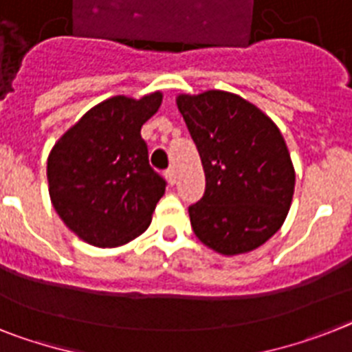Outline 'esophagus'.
Wrapping results in <instances>:
<instances>
[{"mask_svg": "<svg viewBox=\"0 0 352 352\" xmlns=\"http://www.w3.org/2000/svg\"><path fill=\"white\" fill-rule=\"evenodd\" d=\"M164 175H166L168 184H170V186H175L177 184V171L173 170V168L166 170V173H164Z\"/></svg>", "mask_w": 352, "mask_h": 352, "instance_id": "obj_1", "label": "esophagus"}]
</instances>
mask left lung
Here are the masks:
<instances>
[{
	"mask_svg": "<svg viewBox=\"0 0 352 352\" xmlns=\"http://www.w3.org/2000/svg\"><path fill=\"white\" fill-rule=\"evenodd\" d=\"M177 107L206 173L204 197L188 208L193 232L223 256L258 249L281 229L294 197L295 171L281 132L227 91L181 94Z\"/></svg>",
	"mask_w": 352,
	"mask_h": 352,
	"instance_id": "8db88e82",
	"label": "left lung"
}]
</instances>
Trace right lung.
<instances>
[{
	"mask_svg": "<svg viewBox=\"0 0 352 352\" xmlns=\"http://www.w3.org/2000/svg\"><path fill=\"white\" fill-rule=\"evenodd\" d=\"M162 94L112 96L94 105L48 157L52 204L62 221L94 247H118L146 231L166 181L150 166L141 126Z\"/></svg>",
	"mask_w": 352,
	"mask_h": 352,
	"instance_id": "add662e5",
	"label": "right lung"
}]
</instances>
